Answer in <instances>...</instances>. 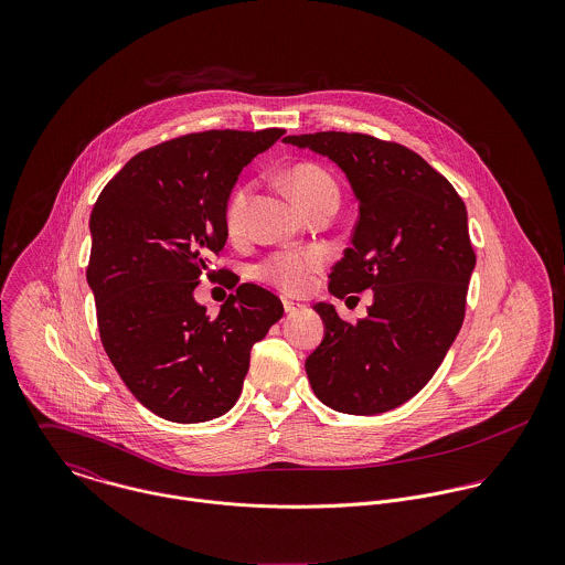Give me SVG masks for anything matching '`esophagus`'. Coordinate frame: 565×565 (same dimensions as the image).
I'll return each instance as SVG.
<instances>
[{
  "instance_id": "esophagus-1",
  "label": "esophagus",
  "mask_w": 565,
  "mask_h": 565,
  "mask_svg": "<svg viewBox=\"0 0 565 565\" xmlns=\"http://www.w3.org/2000/svg\"><path fill=\"white\" fill-rule=\"evenodd\" d=\"M282 305H285V311L289 313V316H294V313H300V311H305V305L302 302H294V300H282Z\"/></svg>"
}]
</instances>
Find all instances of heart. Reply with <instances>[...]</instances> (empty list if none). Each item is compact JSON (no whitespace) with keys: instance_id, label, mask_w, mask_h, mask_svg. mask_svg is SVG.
<instances>
[{"instance_id":"b5f03b06","label":"heart","mask_w":565,"mask_h":565,"mask_svg":"<svg viewBox=\"0 0 565 565\" xmlns=\"http://www.w3.org/2000/svg\"><path fill=\"white\" fill-rule=\"evenodd\" d=\"M285 184L302 211L313 209L316 204H320L328 198H337L334 180L323 171L322 167L311 164V162L291 167L285 173ZM247 204H249V186H243L233 195L228 211H226V224H228L231 233L242 231ZM326 260H328V254L322 247L280 249V252H274L271 256H267L258 265V276L265 282L280 289L282 294L298 296V294H305L313 285V280L322 271Z\"/></svg>"}]
</instances>
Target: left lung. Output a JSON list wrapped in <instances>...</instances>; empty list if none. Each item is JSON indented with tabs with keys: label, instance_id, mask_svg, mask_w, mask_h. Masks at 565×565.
<instances>
[{
	"label": "left lung",
	"instance_id": "obj_1",
	"mask_svg": "<svg viewBox=\"0 0 565 565\" xmlns=\"http://www.w3.org/2000/svg\"><path fill=\"white\" fill-rule=\"evenodd\" d=\"M285 143L334 162L359 202L352 247L334 263V298L372 289L367 318L343 322L318 302L322 343L305 367L313 394L350 415L411 401L457 339L477 256L455 186L419 154L370 135L316 132Z\"/></svg>",
	"mask_w": 565,
	"mask_h": 565
}]
</instances>
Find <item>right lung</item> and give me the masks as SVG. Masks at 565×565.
<instances>
[{
  "mask_svg": "<svg viewBox=\"0 0 565 565\" xmlns=\"http://www.w3.org/2000/svg\"><path fill=\"white\" fill-rule=\"evenodd\" d=\"M285 130H209L139 152L99 193L86 282L104 350L132 396L162 419L195 424L239 401L249 350L285 313L243 282L211 318L193 291L228 239L243 167Z\"/></svg>",
  "mask_w": 565,
  "mask_h": 565,
  "instance_id": "1",
  "label": "right lung"
}]
</instances>
